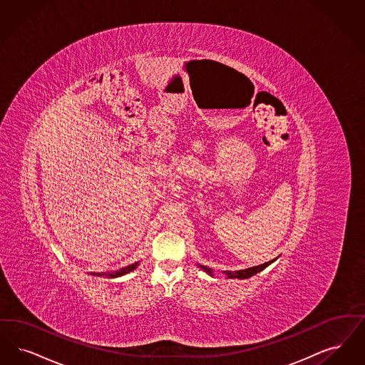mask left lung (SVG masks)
<instances>
[{
	"label": "left lung",
	"instance_id": "1",
	"mask_svg": "<svg viewBox=\"0 0 365 365\" xmlns=\"http://www.w3.org/2000/svg\"><path fill=\"white\" fill-rule=\"evenodd\" d=\"M274 260H275V259H274ZM274 260H269L267 263H263V264H260V266H255V267H251V269H240V271H226V275H227L229 278L245 279V278H250V277H252L255 274H257L259 271L266 269V267L269 266ZM200 267L205 269V271H207L208 274H211V275H212V271H211V269H207V267H203V266H200Z\"/></svg>",
	"mask_w": 365,
	"mask_h": 365
}]
</instances>
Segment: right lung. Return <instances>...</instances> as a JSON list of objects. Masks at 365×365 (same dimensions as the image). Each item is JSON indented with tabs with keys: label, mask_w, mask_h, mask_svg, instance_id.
Wrapping results in <instances>:
<instances>
[{
	"label": "right lung",
	"mask_w": 365,
	"mask_h": 365,
	"mask_svg": "<svg viewBox=\"0 0 365 365\" xmlns=\"http://www.w3.org/2000/svg\"><path fill=\"white\" fill-rule=\"evenodd\" d=\"M138 264L139 263H133V264H130V266H128V267H124V269H118V271H115V272H113V274H108V277H110V278H115V277H121V275H124V274H128V272H130L132 269H136L138 267ZM98 275H103V274H98Z\"/></svg>",
	"instance_id": "obj_1"
}]
</instances>
